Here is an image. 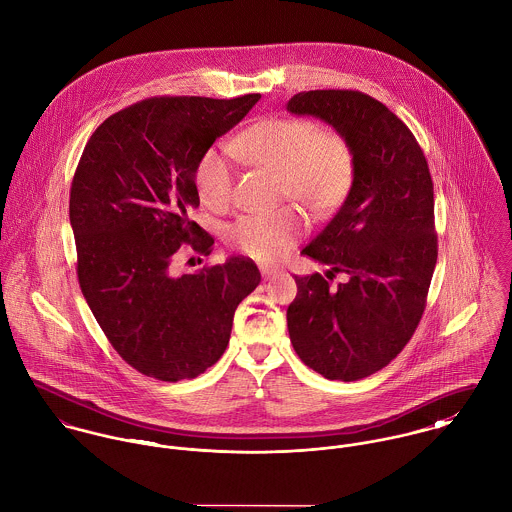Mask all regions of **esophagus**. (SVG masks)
Wrapping results in <instances>:
<instances>
[{
  "mask_svg": "<svg viewBox=\"0 0 512 512\" xmlns=\"http://www.w3.org/2000/svg\"><path fill=\"white\" fill-rule=\"evenodd\" d=\"M261 273H263V277H265V279H271V277H275V275L279 273V269H271V267H261Z\"/></svg>",
  "mask_w": 512,
  "mask_h": 512,
  "instance_id": "obj_1",
  "label": "esophagus"
}]
</instances>
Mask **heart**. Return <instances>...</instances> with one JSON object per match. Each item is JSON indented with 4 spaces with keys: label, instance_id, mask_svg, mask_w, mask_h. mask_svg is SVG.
<instances>
[{
    "label": "heart",
    "instance_id": "1",
    "mask_svg": "<svg viewBox=\"0 0 512 512\" xmlns=\"http://www.w3.org/2000/svg\"><path fill=\"white\" fill-rule=\"evenodd\" d=\"M235 156L281 172L283 198H295L314 215L342 204L356 174V154L348 138L303 116H271L255 122L231 142ZM200 202L223 209L233 200L235 170L227 148H209L194 172ZM305 233L295 205L245 213L227 229L233 249L257 261L283 259Z\"/></svg>",
    "mask_w": 512,
    "mask_h": 512
}]
</instances>
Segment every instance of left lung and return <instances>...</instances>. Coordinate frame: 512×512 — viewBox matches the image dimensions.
I'll use <instances>...</instances> for the list:
<instances>
[{"instance_id":"1","label":"left lung","mask_w":512,"mask_h":512,"mask_svg":"<svg viewBox=\"0 0 512 512\" xmlns=\"http://www.w3.org/2000/svg\"><path fill=\"white\" fill-rule=\"evenodd\" d=\"M287 108L328 122L356 154L344 204L303 249L330 271L295 277L289 336L320 376L362 380L404 350L427 305L437 263L431 174L408 126L370 95L305 91ZM338 272L347 279L332 286Z\"/></svg>"}]
</instances>
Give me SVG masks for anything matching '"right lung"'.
I'll return each instance as SVG.
<instances>
[{"instance_id":"obj_1","label":"right lung","mask_w":512,"mask_h":512,"mask_svg":"<svg viewBox=\"0 0 512 512\" xmlns=\"http://www.w3.org/2000/svg\"><path fill=\"white\" fill-rule=\"evenodd\" d=\"M259 99L130 104L93 132L75 170L69 217L81 291L112 348L148 378L204 374L229 344L235 308L261 283L245 257L174 275L182 245L202 255L213 245L190 219L200 205L196 164Z\"/></svg>"}]
</instances>
